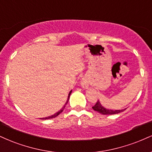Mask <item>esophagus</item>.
Segmentation results:
<instances>
[{
  "label": "esophagus",
  "mask_w": 152,
  "mask_h": 152,
  "mask_svg": "<svg viewBox=\"0 0 152 152\" xmlns=\"http://www.w3.org/2000/svg\"><path fill=\"white\" fill-rule=\"evenodd\" d=\"M81 86L83 88H87L88 87V82L86 79H85V78H83L81 81Z\"/></svg>",
  "instance_id": "esophagus-1"
}]
</instances>
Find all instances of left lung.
I'll use <instances>...</instances> for the list:
<instances>
[{
  "mask_svg": "<svg viewBox=\"0 0 152 152\" xmlns=\"http://www.w3.org/2000/svg\"><path fill=\"white\" fill-rule=\"evenodd\" d=\"M92 108L94 110L97 111L99 113H101L103 115H114V114H118V113H120L121 112H123L125 109L124 110H107L105 109V107H103V106L101 105V104L100 103V102L97 101L96 103L92 107Z\"/></svg>",
  "mask_w": 152,
  "mask_h": 152,
  "instance_id": "8db88e82",
  "label": "left lung"
}]
</instances>
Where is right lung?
Returning <instances> with one entry per match:
<instances>
[{"instance_id":"add662e5","label":"right lung","mask_w":152,"mask_h":152,"mask_svg":"<svg viewBox=\"0 0 152 152\" xmlns=\"http://www.w3.org/2000/svg\"><path fill=\"white\" fill-rule=\"evenodd\" d=\"M71 91H70V93H69V97H68V98H67V100H66V103H65V105H64V107H62V108L59 111H58V112H57V113H56L55 114H54L53 115H51V116H49V117H47V118H42V120H46V119H51V118H56V116H58V115L60 114V113H61L62 111L64 110V107H65V106H66V105L67 104V103H68V101H69V96H70V95H71Z\"/></svg>"}]
</instances>
